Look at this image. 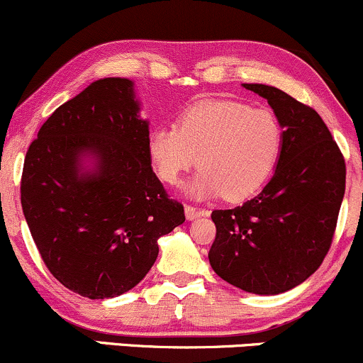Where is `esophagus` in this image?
Returning a JSON list of instances; mask_svg holds the SVG:
<instances>
[{"instance_id":"1","label":"esophagus","mask_w":363,"mask_h":363,"mask_svg":"<svg viewBox=\"0 0 363 363\" xmlns=\"http://www.w3.org/2000/svg\"><path fill=\"white\" fill-rule=\"evenodd\" d=\"M184 213H186V218L189 220V222H193V220L199 218V216H206L208 210H198V208L186 205L184 206Z\"/></svg>"}]
</instances>
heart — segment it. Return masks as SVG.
<instances>
[{
  "mask_svg": "<svg viewBox=\"0 0 363 363\" xmlns=\"http://www.w3.org/2000/svg\"><path fill=\"white\" fill-rule=\"evenodd\" d=\"M285 131L269 109L237 101H201L179 116L176 126H155L147 140L158 177L174 186L196 164L201 167L186 193L194 198L223 194L244 201L268 182L283 152Z\"/></svg>",
  "mask_w": 363,
  "mask_h": 363,
  "instance_id": "obj_1",
  "label": "heart"
}]
</instances>
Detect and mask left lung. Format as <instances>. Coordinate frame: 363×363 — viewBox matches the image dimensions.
I'll return each mask as SVG.
<instances>
[{"mask_svg":"<svg viewBox=\"0 0 363 363\" xmlns=\"http://www.w3.org/2000/svg\"><path fill=\"white\" fill-rule=\"evenodd\" d=\"M266 99L285 141L268 184L232 210H215L208 252L225 281L256 295H278L306 281L329 251L345 196V158L320 116L277 86L242 83Z\"/></svg>","mask_w":363,"mask_h":363,"instance_id":"left-lung-1","label":"left lung"}]
</instances>
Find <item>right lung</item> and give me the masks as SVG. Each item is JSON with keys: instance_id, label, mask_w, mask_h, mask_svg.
Segmentation results:
<instances>
[{"instance_id": "obj_1", "label": "right lung", "mask_w": 363, "mask_h": 363, "mask_svg": "<svg viewBox=\"0 0 363 363\" xmlns=\"http://www.w3.org/2000/svg\"><path fill=\"white\" fill-rule=\"evenodd\" d=\"M135 82L101 78L57 107L25 157L22 208L49 272L112 298L143 280L158 239L184 223L148 158Z\"/></svg>"}]
</instances>
